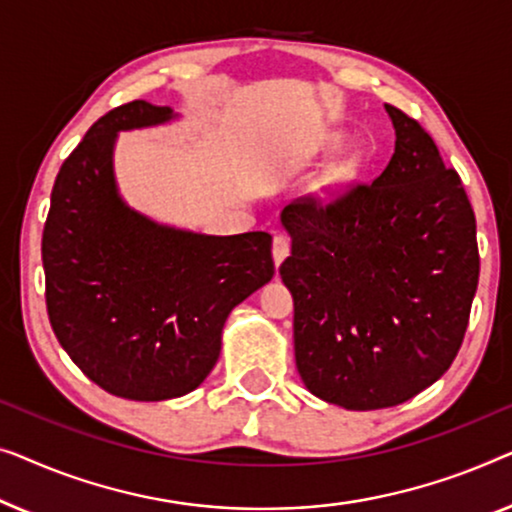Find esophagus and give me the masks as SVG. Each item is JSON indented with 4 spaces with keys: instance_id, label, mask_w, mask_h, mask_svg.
I'll list each match as a JSON object with an SVG mask.
<instances>
[{
    "instance_id": "obj_1",
    "label": "esophagus",
    "mask_w": 512,
    "mask_h": 512,
    "mask_svg": "<svg viewBox=\"0 0 512 512\" xmlns=\"http://www.w3.org/2000/svg\"><path fill=\"white\" fill-rule=\"evenodd\" d=\"M271 253H273V262H276V266L283 264V259L290 255V239H287V236H283V234L273 236Z\"/></svg>"
}]
</instances>
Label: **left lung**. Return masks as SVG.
Masks as SVG:
<instances>
[{"instance_id":"left-lung-1","label":"left lung","mask_w":512,"mask_h":512,"mask_svg":"<svg viewBox=\"0 0 512 512\" xmlns=\"http://www.w3.org/2000/svg\"><path fill=\"white\" fill-rule=\"evenodd\" d=\"M394 155L376 181L283 208L294 357L315 397L348 410L413 399L462 348L480 257L462 178L420 122L385 104Z\"/></svg>"}]
</instances>
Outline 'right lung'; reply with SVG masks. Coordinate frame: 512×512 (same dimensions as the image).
Instances as JSON below:
<instances>
[{"label":"right lung","instance_id":"right-lung-1","mask_svg":"<svg viewBox=\"0 0 512 512\" xmlns=\"http://www.w3.org/2000/svg\"><path fill=\"white\" fill-rule=\"evenodd\" d=\"M171 118L169 106L143 99L102 115L55 178L41 241L57 341L92 383L134 401L183 397L204 383L227 315L273 278L266 232H183L120 199L115 136Z\"/></svg>","mask_w":512,"mask_h":512}]
</instances>
